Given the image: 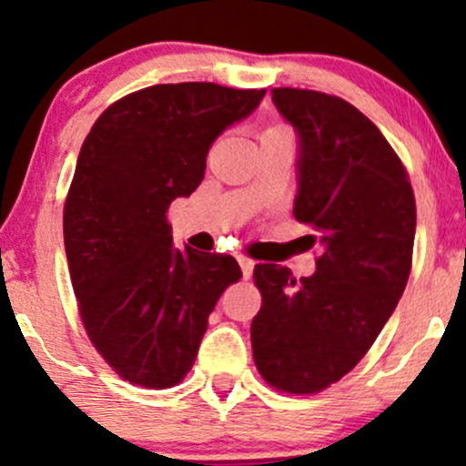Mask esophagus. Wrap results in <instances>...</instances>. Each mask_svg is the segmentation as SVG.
I'll list each match as a JSON object with an SVG mask.
<instances>
[{"mask_svg":"<svg viewBox=\"0 0 466 466\" xmlns=\"http://www.w3.org/2000/svg\"><path fill=\"white\" fill-rule=\"evenodd\" d=\"M238 266H241V272L246 279L252 275V270H255V261L248 259V257H238Z\"/></svg>","mask_w":466,"mask_h":466,"instance_id":"esophagus-1","label":"esophagus"}]
</instances>
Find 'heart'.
Returning a JSON list of instances; mask_svg holds the SVG:
<instances>
[{
	"instance_id": "b5f03b06",
	"label": "heart",
	"mask_w": 466,
	"mask_h": 466,
	"mask_svg": "<svg viewBox=\"0 0 466 466\" xmlns=\"http://www.w3.org/2000/svg\"><path fill=\"white\" fill-rule=\"evenodd\" d=\"M268 130H284V128H281V126H272V128H268Z\"/></svg>"
}]
</instances>
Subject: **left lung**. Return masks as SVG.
<instances>
[{"mask_svg":"<svg viewBox=\"0 0 466 466\" xmlns=\"http://www.w3.org/2000/svg\"><path fill=\"white\" fill-rule=\"evenodd\" d=\"M272 101L299 135L293 214L316 229L322 252L302 279L279 263H257L252 356L275 390L316 394L356 368L403 295L415 194L388 139L345 98L275 87Z\"/></svg>","mask_w":466,"mask_h":466,"instance_id":"1","label":"left lung"}]
</instances>
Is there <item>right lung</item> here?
<instances>
[{
	"instance_id": "add662e5",
	"label": "right lung",
	"mask_w": 466,
	"mask_h": 466,
	"mask_svg": "<svg viewBox=\"0 0 466 466\" xmlns=\"http://www.w3.org/2000/svg\"><path fill=\"white\" fill-rule=\"evenodd\" d=\"M263 94L150 86L112 103L81 146L63 211L69 277L89 340L128 383H180L207 318L241 277L234 257L177 250L167 211L198 189L209 146Z\"/></svg>"
}]
</instances>
